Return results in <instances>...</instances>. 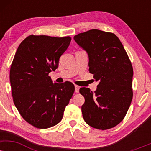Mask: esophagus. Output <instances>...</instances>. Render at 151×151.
I'll return each instance as SVG.
<instances>
[{
    "mask_svg": "<svg viewBox=\"0 0 151 151\" xmlns=\"http://www.w3.org/2000/svg\"><path fill=\"white\" fill-rule=\"evenodd\" d=\"M80 86H78V85H75V92L76 93H78L79 92V90H80Z\"/></svg>",
    "mask_w": 151,
    "mask_h": 151,
    "instance_id": "34e87169",
    "label": "esophagus"
}]
</instances>
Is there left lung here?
Segmentation results:
<instances>
[{"label":"left lung","instance_id":"left-lung-1","mask_svg":"<svg viewBox=\"0 0 151 151\" xmlns=\"http://www.w3.org/2000/svg\"><path fill=\"white\" fill-rule=\"evenodd\" d=\"M88 56L89 72L99 84L93 93L82 87V106L86 123L100 130L115 127L124 118L133 98V70L129 58L116 35L91 29L73 37Z\"/></svg>","mask_w":151,"mask_h":151}]
</instances>
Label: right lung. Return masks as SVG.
<instances>
[{"label": "right lung", "mask_w": 151, "mask_h": 151, "mask_svg": "<svg viewBox=\"0 0 151 151\" xmlns=\"http://www.w3.org/2000/svg\"><path fill=\"white\" fill-rule=\"evenodd\" d=\"M71 40L69 36L31 35L14 55L9 75L14 103L24 120L38 129L58 124L74 93L71 82L53 83L48 76Z\"/></svg>", "instance_id": "obj_1"}]
</instances>
